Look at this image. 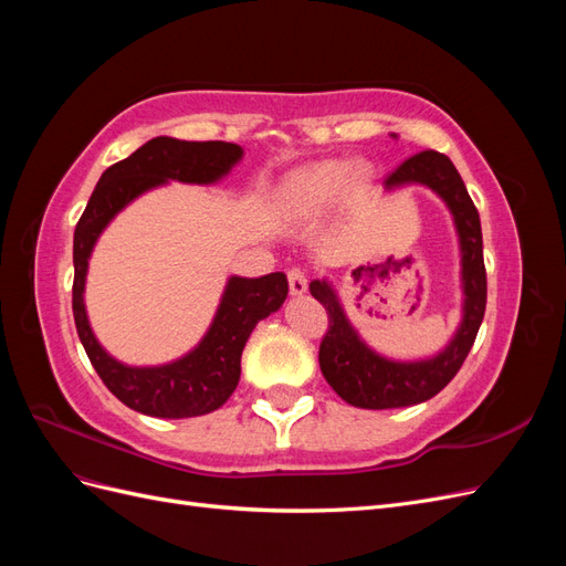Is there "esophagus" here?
<instances>
[{"label": "esophagus", "mask_w": 566, "mask_h": 566, "mask_svg": "<svg viewBox=\"0 0 566 566\" xmlns=\"http://www.w3.org/2000/svg\"><path fill=\"white\" fill-rule=\"evenodd\" d=\"M287 283H290V293H293L295 297L304 295L306 293V273L302 269H290L287 271Z\"/></svg>", "instance_id": "obj_1"}]
</instances>
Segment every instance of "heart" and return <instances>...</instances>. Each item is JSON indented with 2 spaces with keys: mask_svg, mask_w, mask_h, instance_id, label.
Here are the masks:
<instances>
[{
  "mask_svg": "<svg viewBox=\"0 0 566 566\" xmlns=\"http://www.w3.org/2000/svg\"><path fill=\"white\" fill-rule=\"evenodd\" d=\"M354 177L349 160H325L302 169L283 188V205L295 217H314L345 193Z\"/></svg>",
  "mask_w": 566,
  "mask_h": 566,
  "instance_id": "1",
  "label": "heart"
}]
</instances>
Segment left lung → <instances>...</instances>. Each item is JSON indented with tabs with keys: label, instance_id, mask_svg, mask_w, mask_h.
<instances>
[{
	"label": "left lung",
	"instance_id": "1",
	"mask_svg": "<svg viewBox=\"0 0 566 566\" xmlns=\"http://www.w3.org/2000/svg\"><path fill=\"white\" fill-rule=\"evenodd\" d=\"M397 139V134H389ZM422 186L447 205L460 252V323L437 354L422 358H391L373 349L349 321L345 306L328 279L310 283L312 295L325 306L331 328L318 352L323 378L337 397L356 408H406L432 399L447 387L470 354L486 310V269L482 221L453 163L437 150L408 158L385 179L382 193Z\"/></svg>",
	"mask_w": 566,
	"mask_h": 566
}]
</instances>
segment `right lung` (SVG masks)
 I'll use <instances>...</instances> for the list:
<instances>
[{
	"mask_svg": "<svg viewBox=\"0 0 566 566\" xmlns=\"http://www.w3.org/2000/svg\"><path fill=\"white\" fill-rule=\"evenodd\" d=\"M243 160V148L227 142H179L156 136L101 175L73 238V316L84 352L98 378L136 413L150 418H196L224 406L241 380V356L254 325L279 312L287 297L283 271L260 279L229 276L217 312L198 345L158 366H129L115 358L92 331L84 290L101 233L127 205L169 181L212 186Z\"/></svg>",
	"mask_w": 566,
	"mask_h": 566,
	"instance_id": "right-lung-1",
	"label": "right lung"
}]
</instances>
